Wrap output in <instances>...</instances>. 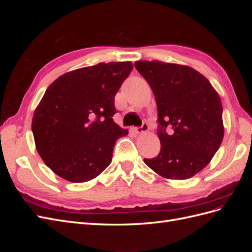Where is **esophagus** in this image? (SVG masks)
<instances>
[{"instance_id":"obj_1","label":"esophagus","mask_w":252,"mask_h":252,"mask_svg":"<svg viewBox=\"0 0 252 252\" xmlns=\"http://www.w3.org/2000/svg\"><path fill=\"white\" fill-rule=\"evenodd\" d=\"M132 130L136 133V134H141L143 132H146L149 130V126L147 123H143V125L141 127H134Z\"/></svg>"}]
</instances>
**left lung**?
Segmentation results:
<instances>
[{
  "instance_id": "obj_1",
  "label": "left lung",
  "mask_w": 252,
  "mask_h": 252,
  "mask_svg": "<svg viewBox=\"0 0 252 252\" xmlns=\"http://www.w3.org/2000/svg\"><path fill=\"white\" fill-rule=\"evenodd\" d=\"M134 66L154 91L158 112L161 151L144 158L145 164L165 179L192 178L209 164L224 138L219 94L186 65L138 61Z\"/></svg>"
}]
</instances>
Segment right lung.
<instances>
[{
	"label": "right lung",
	"instance_id": "1",
	"mask_svg": "<svg viewBox=\"0 0 252 252\" xmlns=\"http://www.w3.org/2000/svg\"><path fill=\"white\" fill-rule=\"evenodd\" d=\"M132 68L129 61L100 63L66 72L47 88L32 129L43 162L59 177L84 183L109 166L117 140L128 134L112 120L114 96Z\"/></svg>",
	"mask_w": 252,
	"mask_h": 252
}]
</instances>
